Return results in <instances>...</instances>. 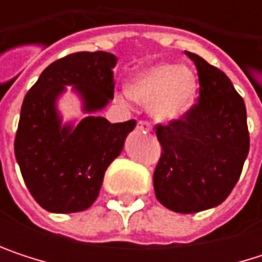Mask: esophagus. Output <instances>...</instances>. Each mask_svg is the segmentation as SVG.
Returning a JSON list of instances; mask_svg holds the SVG:
<instances>
[{
    "instance_id": "obj_1",
    "label": "esophagus",
    "mask_w": 262,
    "mask_h": 262,
    "mask_svg": "<svg viewBox=\"0 0 262 262\" xmlns=\"http://www.w3.org/2000/svg\"><path fill=\"white\" fill-rule=\"evenodd\" d=\"M138 129H139V130L151 132V124H150L148 121H139V123H138Z\"/></svg>"
}]
</instances>
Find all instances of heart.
Segmentation results:
<instances>
[{"label":"heart","mask_w":262,"mask_h":262,"mask_svg":"<svg viewBox=\"0 0 262 262\" xmlns=\"http://www.w3.org/2000/svg\"><path fill=\"white\" fill-rule=\"evenodd\" d=\"M135 101L148 106L153 118L171 123L189 112L197 94L192 71L174 63H158L139 71L127 86ZM121 100H124L121 97Z\"/></svg>","instance_id":"1"}]
</instances>
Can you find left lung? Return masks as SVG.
Listing matches in <instances>:
<instances>
[{"instance_id": "obj_1", "label": "left lung", "mask_w": 262, "mask_h": 262, "mask_svg": "<svg viewBox=\"0 0 262 262\" xmlns=\"http://www.w3.org/2000/svg\"><path fill=\"white\" fill-rule=\"evenodd\" d=\"M199 76V103L181 120L158 126L162 145L153 174L156 199L168 209L194 214L226 200L249 153L244 100L229 77L185 51Z\"/></svg>"}]
</instances>
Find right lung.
<instances>
[{
    "label": "right lung",
    "mask_w": 262,
    "mask_h": 262,
    "mask_svg": "<svg viewBox=\"0 0 262 262\" xmlns=\"http://www.w3.org/2000/svg\"><path fill=\"white\" fill-rule=\"evenodd\" d=\"M117 57L81 51L47 67L27 92L15 156L28 191L47 211L70 214L88 209L98 197L104 173L120 156L136 121L111 124L97 117L114 98ZM73 85L88 117L63 123L57 100Z\"/></svg>",
    "instance_id": "right-lung-1"
}]
</instances>
